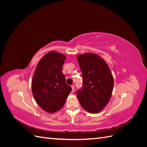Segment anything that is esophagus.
Segmentation results:
<instances>
[{
	"mask_svg": "<svg viewBox=\"0 0 147 147\" xmlns=\"http://www.w3.org/2000/svg\"><path fill=\"white\" fill-rule=\"evenodd\" d=\"M72 91H74V90H75V86L74 85H72Z\"/></svg>",
	"mask_w": 147,
	"mask_h": 147,
	"instance_id": "34e87169",
	"label": "esophagus"
}]
</instances>
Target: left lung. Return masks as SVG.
<instances>
[{"label":"left lung","mask_w":147,"mask_h":147,"mask_svg":"<svg viewBox=\"0 0 147 147\" xmlns=\"http://www.w3.org/2000/svg\"><path fill=\"white\" fill-rule=\"evenodd\" d=\"M83 77L82 88L77 91L78 99L88 112L97 113L109 103L113 89V78L105 61L94 53L77 56Z\"/></svg>","instance_id":"left-lung-1"}]
</instances>
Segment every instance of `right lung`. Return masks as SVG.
<instances>
[{
    "label": "right lung",
    "instance_id": "right-lung-1",
    "mask_svg": "<svg viewBox=\"0 0 147 147\" xmlns=\"http://www.w3.org/2000/svg\"><path fill=\"white\" fill-rule=\"evenodd\" d=\"M65 56L50 51L39 61L32 81V91L38 105L48 113L64 106L72 88L62 72Z\"/></svg>",
    "mask_w": 147,
    "mask_h": 147
}]
</instances>
